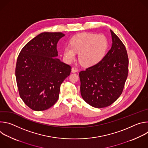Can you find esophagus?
Wrapping results in <instances>:
<instances>
[{
  "mask_svg": "<svg viewBox=\"0 0 148 148\" xmlns=\"http://www.w3.org/2000/svg\"><path fill=\"white\" fill-rule=\"evenodd\" d=\"M71 71L73 73H76L77 71H78V69L77 67H73L71 69Z\"/></svg>",
  "mask_w": 148,
  "mask_h": 148,
  "instance_id": "esophagus-1",
  "label": "esophagus"
}]
</instances>
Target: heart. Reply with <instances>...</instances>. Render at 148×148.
I'll return each mask as SVG.
<instances>
[{"mask_svg": "<svg viewBox=\"0 0 148 148\" xmlns=\"http://www.w3.org/2000/svg\"><path fill=\"white\" fill-rule=\"evenodd\" d=\"M108 46L107 40L104 36L84 33L75 36L71 40V46H67L64 56L70 61L78 53V59L86 66H93L103 57Z\"/></svg>", "mask_w": 148, "mask_h": 148, "instance_id": "obj_1", "label": "heart"}]
</instances>
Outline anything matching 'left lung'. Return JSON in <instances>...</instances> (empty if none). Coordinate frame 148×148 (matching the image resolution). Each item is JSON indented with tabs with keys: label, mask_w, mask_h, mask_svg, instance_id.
<instances>
[{
	"label": "left lung",
	"mask_w": 148,
	"mask_h": 148,
	"mask_svg": "<svg viewBox=\"0 0 148 148\" xmlns=\"http://www.w3.org/2000/svg\"><path fill=\"white\" fill-rule=\"evenodd\" d=\"M112 45L97 64L79 72L81 94L95 108L110 106L121 95L128 74V56L125 45L111 30Z\"/></svg>",
	"instance_id": "1"
}]
</instances>
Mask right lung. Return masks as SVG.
Wrapping results in <instances>:
<instances>
[{"label":"right lung","instance_id":"obj_1","mask_svg":"<svg viewBox=\"0 0 148 148\" xmlns=\"http://www.w3.org/2000/svg\"><path fill=\"white\" fill-rule=\"evenodd\" d=\"M64 36L61 32L40 33L18 56L15 74L19 95L34 111H44L54 105L61 84L71 73V66L56 58L57 44Z\"/></svg>","mask_w":148,"mask_h":148}]
</instances>
